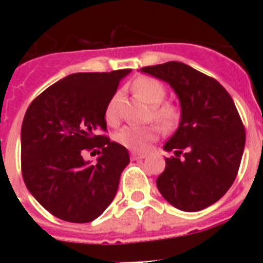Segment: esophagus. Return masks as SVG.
<instances>
[{"instance_id":"34e87169","label":"esophagus","mask_w":263,"mask_h":263,"mask_svg":"<svg viewBox=\"0 0 263 263\" xmlns=\"http://www.w3.org/2000/svg\"><path fill=\"white\" fill-rule=\"evenodd\" d=\"M130 157H132V159H133V160H137V159H143V158L146 157V154H145V153L132 152V153H130Z\"/></svg>"}]
</instances>
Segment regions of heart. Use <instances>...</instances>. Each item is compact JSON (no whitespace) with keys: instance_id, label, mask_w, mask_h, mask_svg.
Wrapping results in <instances>:
<instances>
[{"instance_id":"obj_1","label":"heart","mask_w":263,"mask_h":263,"mask_svg":"<svg viewBox=\"0 0 263 263\" xmlns=\"http://www.w3.org/2000/svg\"><path fill=\"white\" fill-rule=\"evenodd\" d=\"M133 90L137 96L153 106V118L163 129H170L175 125L178 120V109L171 103H162L166 96V88L159 80L150 76H141L134 80ZM118 101L120 93L116 92L106 104L105 120L110 125H115L118 121ZM157 138L158 127L154 125H126L115 134L116 141L130 150H145Z\"/></svg>"}]
</instances>
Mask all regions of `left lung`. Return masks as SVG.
I'll list each match as a JSON object with an SVG mask.
<instances>
[{"instance_id": "obj_1", "label": "left lung", "mask_w": 263, "mask_h": 263, "mask_svg": "<svg viewBox=\"0 0 263 263\" xmlns=\"http://www.w3.org/2000/svg\"><path fill=\"white\" fill-rule=\"evenodd\" d=\"M168 83L180 103V122L164 143L166 168L157 187L171 205L196 212L220 200L233 184L245 147V129L231 95L217 80L180 62L141 68Z\"/></svg>"}]
</instances>
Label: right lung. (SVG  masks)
<instances>
[{
	"mask_svg": "<svg viewBox=\"0 0 263 263\" xmlns=\"http://www.w3.org/2000/svg\"><path fill=\"white\" fill-rule=\"evenodd\" d=\"M129 73H72L27 108L21 130L23 180L38 203L60 220L93 221L117 194L129 153L100 132L106 130V104ZM95 147L100 157L90 165L82 152Z\"/></svg>",
	"mask_w": 263,
	"mask_h": 263,
	"instance_id": "obj_1",
	"label": "right lung"
}]
</instances>
